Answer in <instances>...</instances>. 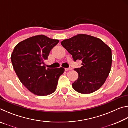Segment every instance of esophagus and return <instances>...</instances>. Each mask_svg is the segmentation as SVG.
I'll use <instances>...</instances> for the list:
<instances>
[{
	"instance_id": "34e87169",
	"label": "esophagus",
	"mask_w": 128,
	"mask_h": 128,
	"mask_svg": "<svg viewBox=\"0 0 128 128\" xmlns=\"http://www.w3.org/2000/svg\"><path fill=\"white\" fill-rule=\"evenodd\" d=\"M66 71H68V70H72V68H66Z\"/></svg>"
}]
</instances>
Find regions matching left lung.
Returning a JSON list of instances; mask_svg holds the SVG:
<instances>
[{
  "label": "left lung",
  "mask_w": 128,
  "mask_h": 128,
  "mask_svg": "<svg viewBox=\"0 0 128 128\" xmlns=\"http://www.w3.org/2000/svg\"><path fill=\"white\" fill-rule=\"evenodd\" d=\"M61 44L72 55L74 62L82 61L81 68L74 69L78 78L73 88L81 94L94 92L104 84L111 71V49L100 39L78 34Z\"/></svg>",
  "instance_id": "8db88e82"
}]
</instances>
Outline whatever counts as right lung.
Returning <instances> with one entry per match:
<instances>
[{
    "mask_svg": "<svg viewBox=\"0 0 128 128\" xmlns=\"http://www.w3.org/2000/svg\"><path fill=\"white\" fill-rule=\"evenodd\" d=\"M59 42L40 35L23 40L14 47L11 55L14 70L21 83L34 94L46 96L53 93L64 72L63 68L46 69L43 66Z\"/></svg>",
    "mask_w": 128,
    "mask_h": 128,
    "instance_id": "add662e5",
    "label": "right lung"
}]
</instances>
